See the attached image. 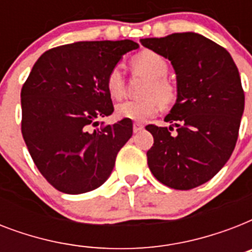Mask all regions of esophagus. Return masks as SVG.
<instances>
[{
    "label": "esophagus",
    "instance_id": "1",
    "mask_svg": "<svg viewBox=\"0 0 252 252\" xmlns=\"http://www.w3.org/2000/svg\"><path fill=\"white\" fill-rule=\"evenodd\" d=\"M142 129H144V126H142V124H140V123H134V124H133V132H134V133H137V132H141Z\"/></svg>",
    "mask_w": 252,
    "mask_h": 252
}]
</instances>
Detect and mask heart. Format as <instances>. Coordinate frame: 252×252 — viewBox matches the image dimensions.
Masks as SVG:
<instances>
[{"mask_svg": "<svg viewBox=\"0 0 252 252\" xmlns=\"http://www.w3.org/2000/svg\"><path fill=\"white\" fill-rule=\"evenodd\" d=\"M132 66L136 72L150 78L146 85L144 95L146 98L138 100H126L116 107V115L132 122H145L150 116L157 114L161 102L171 103L175 98V90L165 77L168 72V64L165 57L153 51H142L134 55ZM126 80L120 66H114L106 77V89L112 99H122L124 95Z\"/></svg>", "mask_w": 252, "mask_h": 252, "instance_id": "1", "label": "heart"}]
</instances>
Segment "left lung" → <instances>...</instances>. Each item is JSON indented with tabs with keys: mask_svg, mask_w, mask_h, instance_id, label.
Wrapping results in <instances>:
<instances>
[{
	"mask_svg": "<svg viewBox=\"0 0 252 252\" xmlns=\"http://www.w3.org/2000/svg\"><path fill=\"white\" fill-rule=\"evenodd\" d=\"M141 44L171 61L178 98L165 122L146 126L154 144L148 150L150 171L174 189L207 183L223 167L237 144L245 110L238 68L230 53L195 32L146 37Z\"/></svg>",
	"mask_w": 252,
	"mask_h": 252,
	"instance_id": "1",
	"label": "left lung"
}]
</instances>
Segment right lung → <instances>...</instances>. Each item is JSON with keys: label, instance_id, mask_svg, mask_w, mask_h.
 I'll return each instance as SVG.
<instances>
[{"label": "right lung", "instance_id": "1", "mask_svg": "<svg viewBox=\"0 0 252 252\" xmlns=\"http://www.w3.org/2000/svg\"><path fill=\"white\" fill-rule=\"evenodd\" d=\"M132 40L77 41L41 55L21 91L22 134L41 175L64 193L102 186L132 137L128 119L104 126L114 106L106 77Z\"/></svg>", "mask_w": 252, "mask_h": 252}]
</instances>
